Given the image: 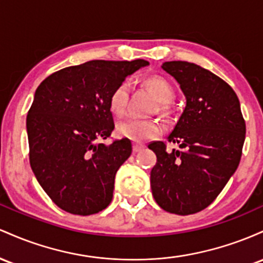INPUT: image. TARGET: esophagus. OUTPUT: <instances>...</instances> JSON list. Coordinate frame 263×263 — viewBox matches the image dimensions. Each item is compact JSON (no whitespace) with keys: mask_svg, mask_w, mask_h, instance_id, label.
I'll return each mask as SVG.
<instances>
[{"mask_svg":"<svg viewBox=\"0 0 263 263\" xmlns=\"http://www.w3.org/2000/svg\"><path fill=\"white\" fill-rule=\"evenodd\" d=\"M144 149V145H141V144H134V146H133V152L134 153H139L140 150Z\"/></svg>","mask_w":263,"mask_h":263,"instance_id":"esophagus-1","label":"esophagus"}]
</instances>
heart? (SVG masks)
Here are the masks:
<instances>
[{
    "label": "heart",
    "instance_id": "obj_1",
    "mask_svg": "<svg viewBox=\"0 0 263 263\" xmlns=\"http://www.w3.org/2000/svg\"><path fill=\"white\" fill-rule=\"evenodd\" d=\"M144 85L160 102L159 110L166 113L169 109L167 103L174 98V89L169 82L163 77L153 76L144 81ZM128 96L129 83L126 81L118 84L109 96V109L116 117L122 118L125 116ZM117 130L118 134L124 138H128L137 143H143L159 137L164 130V125L156 119H130L120 123Z\"/></svg>",
    "mask_w": 263,
    "mask_h": 263
}]
</instances>
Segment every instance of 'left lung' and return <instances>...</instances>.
Returning a JSON list of instances; mask_svg holds the SVG:
<instances>
[{
    "label": "left lung",
    "mask_w": 263,
    "mask_h": 263,
    "mask_svg": "<svg viewBox=\"0 0 263 263\" xmlns=\"http://www.w3.org/2000/svg\"><path fill=\"white\" fill-rule=\"evenodd\" d=\"M161 68L178 81L186 105L167 141H153L156 155L150 173L156 203L171 214L191 215L219 196L240 164L246 124L240 102L223 79L197 64L165 62Z\"/></svg>",
    "instance_id": "1"
}]
</instances>
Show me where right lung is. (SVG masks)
<instances>
[{
  "label": "right lung",
  "instance_id": "obj_1",
  "mask_svg": "<svg viewBox=\"0 0 263 263\" xmlns=\"http://www.w3.org/2000/svg\"><path fill=\"white\" fill-rule=\"evenodd\" d=\"M147 64L89 61L57 70L38 85L27 116L29 164L62 210L88 216L110 203L117 171L133 149L128 138L100 143L114 130L109 96Z\"/></svg>",
  "mask_w": 263,
  "mask_h": 263
}]
</instances>
